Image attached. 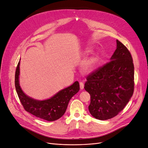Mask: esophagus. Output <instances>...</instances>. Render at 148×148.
I'll return each instance as SVG.
<instances>
[{"instance_id": "1", "label": "esophagus", "mask_w": 148, "mask_h": 148, "mask_svg": "<svg viewBox=\"0 0 148 148\" xmlns=\"http://www.w3.org/2000/svg\"><path fill=\"white\" fill-rule=\"evenodd\" d=\"M79 86H80V89H83L84 88V83L83 82H80L79 83Z\"/></svg>"}]
</instances>
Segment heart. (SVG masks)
<instances>
[{
    "label": "heart",
    "mask_w": 148,
    "mask_h": 148,
    "mask_svg": "<svg viewBox=\"0 0 148 148\" xmlns=\"http://www.w3.org/2000/svg\"><path fill=\"white\" fill-rule=\"evenodd\" d=\"M91 52H92L91 49L88 48L84 51L83 54L87 55V54H89V53H91ZM99 57L98 54L96 53V54L93 55L87 62L86 65H85V70H86L87 71H88V72H90V71H93L97 66L98 63H99Z\"/></svg>",
    "instance_id": "b5f03b06"
}]
</instances>
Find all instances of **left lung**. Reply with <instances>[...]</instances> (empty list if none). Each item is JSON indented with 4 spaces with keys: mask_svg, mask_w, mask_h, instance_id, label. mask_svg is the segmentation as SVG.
<instances>
[{
    "mask_svg": "<svg viewBox=\"0 0 148 148\" xmlns=\"http://www.w3.org/2000/svg\"><path fill=\"white\" fill-rule=\"evenodd\" d=\"M84 89L91 97L89 111L94 117L108 120L122 110L134 91V65L127 47L117 40L110 61L86 77Z\"/></svg>",
    "mask_w": 148,
    "mask_h": 148,
    "instance_id": "8db88e82",
    "label": "left lung"
}]
</instances>
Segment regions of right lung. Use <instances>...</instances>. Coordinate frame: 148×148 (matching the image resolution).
I'll return each instance as SVG.
<instances>
[{
  "instance_id": "obj_1",
  "label": "right lung",
  "mask_w": 148,
  "mask_h": 148,
  "mask_svg": "<svg viewBox=\"0 0 148 148\" xmlns=\"http://www.w3.org/2000/svg\"><path fill=\"white\" fill-rule=\"evenodd\" d=\"M20 62L17 65L15 85L18 96L26 112L38 118L47 121H54L60 119L65 114L71 98L79 90L78 82L58 92L47 100L38 101L26 96L22 91L19 84Z\"/></svg>"
}]
</instances>
